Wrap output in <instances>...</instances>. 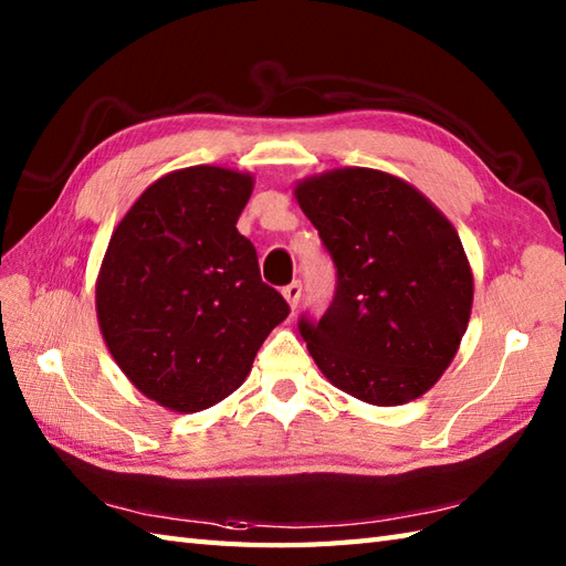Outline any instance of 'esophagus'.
<instances>
[{"label":"esophagus","instance_id":"1","mask_svg":"<svg viewBox=\"0 0 566 566\" xmlns=\"http://www.w3.org/2000/svg\"><path fill=\"white\" fill-rule=\"evenodd\" d=\"M282 294H284V298H286V304H290L292 308H296L298 298H302V282H292V284H286L284 290H282Z\"/></svg>","mask_w":566,"mask_h":566}]
</instances>
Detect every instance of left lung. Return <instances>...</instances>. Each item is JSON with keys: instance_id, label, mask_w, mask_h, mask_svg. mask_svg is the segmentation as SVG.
Listing matches in <instances>:
<instances>
[{"instance_id": "8db88e82", "label": "left lung", "mask_w": 566, "mask_h": 566, "mask_svg": "<svg viewBox=\"0 0 566 566\" xmlns=\"http://www.w3.org/2000/svg\"><path fill=\"white\" fill-rule=\"evenodd\" d=\"M294 197L338 268L326 316L298 323L323 377L371 406L423 396L472 316L474 274L457 228L423 191L371 167L304 177Z\"/></svg>"}]
</instances>
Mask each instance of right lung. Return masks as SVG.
I'll use <instances>...</instances> for the list:
<instances>
[{
  "instance_id": "1",
  "label": "right lung",
  "mask_w": 566,
  "mask_h": 566,
  "mask_svg": "<svg viewBox=\"0 0 566 566\" xmlns=\"http://www.w3.org/2000/svg\"><path fill=\"white\" fill-rule=\"evenodd\" d=\"M255 177L221 165L167 172L114 228L97 274V321L134 387L177 413L233 394L290 316L238 233Z\"/></svg>"
}]
</instances>
